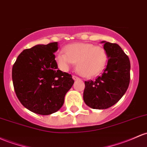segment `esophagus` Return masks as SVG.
Masks as SVG:
<instances>
[{
    "label": "esophagus",
    "instance_id": "esophagus-1",
    "mask_svg": "<svg viewBox=\"0 0 147 147\" xmlns=\"http://www.w3.org/2000/svg\"><path fill=\"white\" fill-rule=\"evenodd\" d=\"M72 79H73L74 80H80V78H79L78 77L75 76V75H73V76H72Z\"/></svg>",
    "mask_w": 147,
    "mask_h": 147
}]
</instances>
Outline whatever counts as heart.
<instances>
[{
	"label": "heart",
	"instance_id": "b5f03b06",
	"mask_svg": "<svg viewBox=\"0 0 147 147\" xmlns=\"http://www.w3.org/2000/svg\"><path fill=\"white\" fill-rule=\"evenodd\" d=\"M65 54L60 52L56 57L58 66L63 72H67L75 64L82 76L94 77L104 69L107 63V55L102 47L91 43L77 42L67 45Z\"/></svg>",
	"mask_w": 147,
	"mask_h": 147
}]
</instances>
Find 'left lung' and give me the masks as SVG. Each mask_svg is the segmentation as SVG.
I'll list each match as a JSON object with an SVG mask.
<instances>
[{"instance_id":"obj_1","label":"left lung","mask_w":147,"mask_h":147,"mask_svg":"<svg viewBox=\"0 0 147 147\" xmlns=\"http://www.w3.org/2000/svg\"><path fill=\"white\" fill-rule=\"evenodd\" d=\"M107 55V64L102 75L94 81L85 82L83 99L93 109H105L121 99L130 83V63L128 56L115 43L102 41Z\"/></svg>"}]
</instances>
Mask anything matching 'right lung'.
<instances>
[{
    "instance_id": "right-lung-1",
    "label": "right lung",
    "mask_w": 147,
    "mask_h": 147,
    "mask_svg": "<svg viewBox=\"0 0 147 147\" xmlns=\"http://www.w3.org/2000/svg\"><path fill=\"white\" fill-rule=\"evenodd\" d=\"M57 42L24 49L12 67V82L20 102L41 115L56 112L74 84L72 75L58 70Z\"/></svg>"
}]
</instances>
